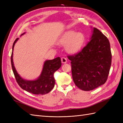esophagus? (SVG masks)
Masks as SVG:
<instances>
[{"instance_id":"34e87169","label":"esophagus","mask_w":123,"mask_h":123,"mask_svg":"<svg viewBox=\"0 0 123 123\" xmlns=\"http://www.w3.org/2000/svg\"><path fill=\"white\" fill-rule=\"evenodd\" d=\"M61 62L62 63H66L67 62V59L65 57H61Z\"/></svg>"}]
</instances>
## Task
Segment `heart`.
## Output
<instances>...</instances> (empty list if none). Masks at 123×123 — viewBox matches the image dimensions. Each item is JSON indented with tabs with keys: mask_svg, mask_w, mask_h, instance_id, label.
Masks as SVG:
<instances>
[{
	"mask_svg": "<svg viewBox=\"0 0 123 123\" xmlns=\"http://www.w3.org/2000/svg\"><path fill=\"white\" fill-rule=\"evenodd\" d=\"M85 39L83 33L70 31L64 34L60 39L59 43L61 45H66V49L68 52L75 53L81 48Z\"/></svg>",
	"mask_w": 123,
	"mask_h": 123,
	"instance_id": "b5f03b06",
	"label": "heart"
}]
</instances>
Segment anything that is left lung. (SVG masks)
<instances>
[{"mask_svg":"<svg viewBox=\"0 0 123 123\" xmlns=\"http://www.w3.org/2000/svg\"><path fill=\"white\" fill-rule=\"evenodd\" d=\"M92 30L90 41L87 45L78 53L68 56L71 60L73 80L84 91L92 90L104 85L111 63L108 39L97 28Z\"/></svg>","mask_w":123,"mask_h":123,"instance_id":"1","label":"left lung"}]
</instances>
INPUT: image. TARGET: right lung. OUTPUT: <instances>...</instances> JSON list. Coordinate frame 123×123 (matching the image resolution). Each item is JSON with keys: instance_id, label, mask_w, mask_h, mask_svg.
<instances>
[{"instance_id": "add662e5", "label": "right lung", "mask_w": 123, "mask_h": 123, "mask_svg": "<svg viewBox=\"0 0 123 123\" xmlns=\"http://www.w3.org/2000/svg\"><path fill=\"white\" fill-rule=\"evenodd\" d=\"M24 33L21 35L24 34ZM20 35V36H21ZM19 38L16 39L13 43L11 55V63L13 72L18 84L23 89L35 95H45L52 90L54 87L55 79L54 74L61 67V61L60 57L53 60H46L44 62L41 74L37 79L28 80L23 79L18 74L13 62V50L15 43Z\"/></svg>"}]
</instances>
